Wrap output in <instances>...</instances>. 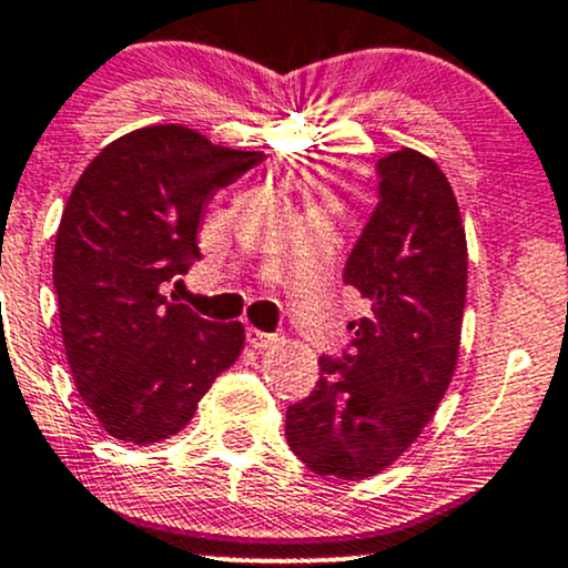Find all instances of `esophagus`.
Instances as JSON below:
<instances>
[{
    "label": "esophagus",
    "mask_w": 568,
    "mask_h": 568,
    "mask_svg": "<svg viewBox=\"0 0 568 568\" xmlns=\"http://www.w3.org/2000/svg\"><path fill=\"white\" fill-rule=\"evenodd\" d=\"M245 339H247V345L253 347V351H266V347H272L274 342H277V336L266 334V332H258V328L251 326L245 332Z\"/></svg>",
    "instance_id": "esophagus-1"
}]
</instances>
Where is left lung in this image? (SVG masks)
<instances>
[{"instance_id":"obj_1","label":"left lung","mask_w":568,"mask_h":568,"mask_svg":"<svg viewBox=\"0 0 568 568\" xmlns=\"http://www.w3.org/2000/svg\"><path fill=\"white\" fill-rule=\"evenodd\" d=\"M377 207L347 255L345 283L369 298L339 358L285 413V439L315 475L388 469L432 420L458 364L466 234L456 193L428 155L377 161Z\"/></svg>"}]
</instances>
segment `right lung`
Returning <instances> with one entry per match:
<instances>
[{
    "label": "right lung",
    "mask_w": 568,
    "mask_h": 568,
    "mask_svg": "<svg viewBox=\"0 0 568 568\" xmlns=\"http://www.w3.org/2000/svg\"><path fill=\"white\" fill-rule=\"evenodd\" d=\"M261 161L170 123L110 142L74 183L53 253L61 336L78 394L115 439L183 432L240 358L242 323L204 321L161 285L202 255L210 199Z\"/></svg>",
    "instance_id": "1"
}]
</instances>
